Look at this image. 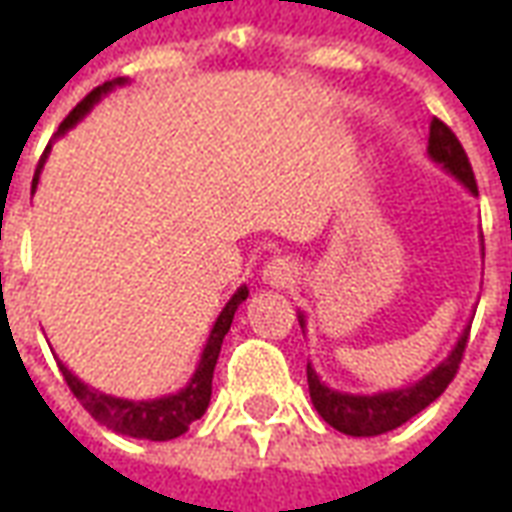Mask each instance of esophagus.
<instances>
[{
  "mask_svg": "<svg viewBox=\"0 0 512 512\" xmlns=\"http://www.w3.org/2000/svg\"><path fill=\"white\" fill-rule=\"evenodd\" d=\"M296 277V266L290 263L288 257H274L266 268H263V282L271 288H285Z\"/></svg>",
  "mask_w": 512,
  "mask_h": 512,
  "instance_id": "34e87169",
  "label": "esophagus"
}]
</instances>
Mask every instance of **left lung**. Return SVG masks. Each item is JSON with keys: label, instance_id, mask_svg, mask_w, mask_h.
Listing matches in <instances>:
<instances>
[{"label": "left lung", "instance_id": "obj_1", "mask_svg": "<svg viewBox=\"0 0 512 512\" xmlns=\"http://www.w3.org/2000/svg\"><path fill=\"white\" fill-rule=\"evenodd\" d=\"M428 156L441 164V169H447L452 178L461 180L466 189L477 194V183H474V172L466 150L458 142V136L452 134L450 128L441 123L439 117L430 120V136H428ZM483 238V235H480ZM301 329L307 326L304 312H299ZM466 326L463 334L458 337V343L450 351V356L439 362L430 370L428 376H422L419 381L400 389H386V392H376V395H354V392H340L326 386L315 373V367L307 362V384H310V397L315 411L321 414L334 430H340L345 436H381L389 430L400 428L403 422L411 417H417L422 408H428L436 397L447 389L458 365H461L463 351H466V337H469Z\"/></svg>", "mask_w": 512, "mask_h": 512}]
</instances>
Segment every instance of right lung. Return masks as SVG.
I'll return each instance as SVG.
<instances>
[{"instance_id":"right-lung-1","label":"right lung","mask_w":512,"mask_h":512,"mask_svg":"<svg viewBox=\"0 0 512 512\" xmlns=\"http://www.w3.org/2000/svg\"><path fill=\"white\" fill-rule=\"evenodd\" d=\"M120 84H126V79H115V82H104L101 87H95L93 93L84 98L82 104H76L71 115L62 120L57 136H62L65 131H71L79 120H82L90 109H93L101 98H104L109 90H115ZM51 145L46 147V153L40 158L38 169H35V178H32V191L38 189L40 169L46 164V156H49ZM249 296V288L241 285L235 290L233 299L224 304V310L219 312V318L213 323L211 334H208V343L202 348L200 365L194 370L191 381L175 395L156 397V400H123V397H112L98 392L93 386H87L82 378H76L68 370V367L60 362V370L71 392L76 395V400L82 403L90 414H93L101 425H106L115 433H123V436H131V439H150V441H169L178 439L180 433H186L194 419H200L205 414V408L211 403V381H213V367H216V359H219V351H222L224 334L230 332V323L235 318V310L241 307V301H246Z\"/></svg>"}]
</instances>
